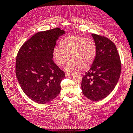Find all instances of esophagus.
Segmentation results:
<instances>
[{
	"mask_svg": "<svg viewBox=\"0 0 133 133\" xmlns=\"http://www.w3.org/2000/svg\"><path fill=\"white\" fill-rule=\"evenodd\" d=\"M73 74L71 72H66V74H65V76H66V77H71L72 76Z\"/></svg>",
	"mask_w": 133,
	"mask_h": 133,
	"instance_id": "esophagus-1",
	"label": "esophagus"
}]
</instances>
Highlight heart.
Returning a JSON list of instances; mask_svg holds the SVG:
<instances>
[{"label": "heart", "instance_id": "heart-1", "mask_svg": "<svg viewBox=\"0 0 133 133\" xmlns=\"http://www.w3.org/2000/svg\"><path fill=\"white\" fill-rule=\"evenodd\" d=\"M97 47L94 41L90 38L69 35L62 39L61 46L53 50V58L55 63L62 66L70 59L67 64V71L79 69L86 70L91 67L95 58Z\"/></svg>", "mask_w": 133, "mask_h": 133}]
</instances>
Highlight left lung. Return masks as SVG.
Masks as SVG:
<instances>
[{"mask_svg":"<svg viewBox=\"0 0 133 133\" xmlns=\"http://www.w3.org/2000/svg\"><path fill=\"white\" fill-rule=\"evenodd\" d=\"M97 47L94 61L82 78L81 88L89 99L98 101L107 97L117 85L121 71L119 54L106 37L91 34Z\"/></svg>","mask_w":133,"mask_h":133,"instance_id":"left-lung-1","label":"left lung"}]
</instances>
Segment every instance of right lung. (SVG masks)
I'll return each instance as SVG.
<instances>
[{"label":"right lung","instance_id":"right-lung-1","mask_svg":"<svg viewBox=\"0 0 133 133\" xmlns=\"http://www.w3.org/2000/svg\"><path fill=\"white\" fill-rule=\"evenodd\" d=\"M64 34L59 28L39 32L22 45L17 54V79L23 92L36 103L49 102L60 93L65 74L54 62L52 54L56 41Z\"/></svg>","mask_w":133,"mask_h":133}]
</instances>
